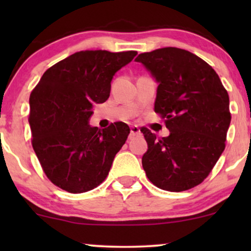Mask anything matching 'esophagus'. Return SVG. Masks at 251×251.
Returning a JSON list of instances; mask_svg holds the SVG:
<instances>
[{"instance_id":"1","label":"esophagus","mask_w":251,"mask_h":251,"mask_svg":"<svg viewBox=\"0 0 251 251\" xmlns=\"http://www.w3.org/2000/svg\"><path fill=\"white\" fill-rule=\"evenodd\" d=\"M140 134V129L137 125H132L131 126V133H129V137H134V135Z\"/></svg>"}]
</instances>
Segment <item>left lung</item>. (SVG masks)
<instances>
[{
  "mask_svg": "<svg viewBox=\"0 0 251 251\" xmlns=\"http://www.w3.org/2000/svg\"><path fill=\"white\" fill-rule=\"evenodd\" d=\"M158 83L154 112L170 129L158 138L142 127L148 151L143 168L152 184L171 192L192 189L208 177L226 149L229 96L214 68L189 50L165 47L135 57Z\"/></svg>",
  "mask_w": 251,
  "mask_h": 251,
  "instance_id": "8db88e82",
  "label": "left lung"
}]
</instances>
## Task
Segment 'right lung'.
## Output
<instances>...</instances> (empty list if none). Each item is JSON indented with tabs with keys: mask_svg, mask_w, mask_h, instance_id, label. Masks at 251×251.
I'll return each mask as SVG.
<instances>
[{
	"mask_svg": "<svg viewBox=\"0 0 251 251\" xmlns=\"http://www.w3.org/2000/svg\"><path fill=\"white\" fill-rule=\"evenodd\" d=\"M135 50H81L43 73L29 98L31 145L54 185L71 194L97 188L129 134L118 122L99 129L88 125L93 103L105 102L112 77Z\"/></svg>",
	"mask_w": 251,
	"mask_h": 251,
	"instance_id": "1",
	"label": "right lung"
}]
</instances>
